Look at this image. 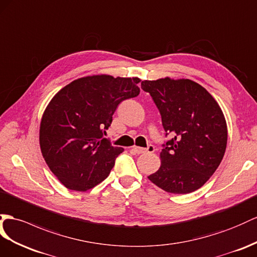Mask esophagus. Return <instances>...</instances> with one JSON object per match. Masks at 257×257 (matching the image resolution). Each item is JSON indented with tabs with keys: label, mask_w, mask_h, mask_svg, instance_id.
Here are the masks:
<instances>
[{
	"label": "esophagus",
	"mask_w": 257,
	"mask_h": 257,
	"mask_svg": "<svg viewBox=\"0 0 257 257\" xmlns=\"http://www.w3.org/2000/svg\"><path fill=\"white\" fill-rule=\"evenodd\" d=\"M133 150L137 154H146V153H152L154 152V147L153 146H149L147 149L144 148H138V147H134Z\"/></svg>",
	"instance_id": "obj_1"
}]
</instances>
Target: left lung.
I'll list each match as a JSON object with an SVG mask.
<instances>
[{
    "instance_id": "obj_1",
    "label": "left lung",
    "mask_w": 257,
    "mask_h": 257,
    "mask_svg": "<svg viewBox=\"0 0 257 257\" xmlns=\"http://www.w3.org/2000/svg\"><path fill=\"white\" fill-rule=\"evenodd\" d=\"M159 108L166 137L162 165L149 179L175 194L201 188L218 168L227 147V123L218 103L202 85L170 78L141 82Z\"/></svg>"
}]
</instances>
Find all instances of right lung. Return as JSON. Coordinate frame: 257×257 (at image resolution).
<instances>
[{
    "mask_svg": "<svg viewBox=\"0 0 257 257\" xmlns=\"http://www.w3.org/2000/svg\"><path fill=\"white\" fill-rule=\"evenodd\" d=\"M139 78L84 77L52 98L41 120L40 148L66 188L87 191L107 178L123 149L104 136L118 105L139 95Z\"/></svg>",
    "mask_w": 257,
    "mask_h": 257,
    "instance_id": "obj_1",
    "label": "right lung"
}]
</instances>
